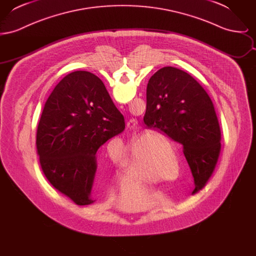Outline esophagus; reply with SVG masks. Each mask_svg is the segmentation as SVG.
I'll return each instance as SVG.
<instances>
[{
    "label": "esophagus",
    "instance_id": "esophagus-1",
    "mask_svg": "<svg viewBox=\"0 0 256 256\" xmlns=\"http://www.w3.org/2000/svg\"><path fill=\"white\" fill-rule=\"evenodd\" d=\"M134 126H135V122L134 121H130V122H128V128L130 130H134Z\"/></svg>",
    "mask_w": 256,
    "mask_h": 256
}]
</instances>
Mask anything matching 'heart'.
<instances>
[{
  "label": "heart",
  "mask_w": 256,
  "mask_h": 256,
  "mask_svg": "<svg viewBox=\"0 0 256 256\" xmlns=\"http://www.w3.org/2000/svg\"><path fill=\"white\" fill-rule=\"evenodd\" d=\"M144 150H141L140 148ZM124 148L119 154H110L112 162L118 166L124 162ZM178 156L170 150V143L158 134L145 135L132 141L130 160L128 164L130 172L140 182L150 180V170L156 180H166L164 174L170 176L174 167L169 163H178Z\"/></svg>",
  "instance_id": "heart-1"
}]
</instances>
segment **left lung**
<instances>
[{
  "mask_svg": "<svg viewBox=\"0 0 256 256\" xmlns=\"http://www.w3.org/2000/svg\"><path fill=\"white\" fill-rule=\"evenodd\" d=\"M144 122L183 146L195 189L202 190L211 176L220 150L219 122L211 98L189 74L163 67L146 86Z\"/></svg>",
  "mask_w": 256,
  "mask_h": 256,
  "instance_id": "1",
  "label": "left lung"
}]
</instances>
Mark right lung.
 I'll list each match as a JSON object with an SVG mask.
<instances>
[{
	"label": "right lung",
	"mask_w": 256,
	"mask_h": 256,
	"mask_svg": "<svg viewBox=\"0 0 256 256\" xmlns=\"http://www.w3.org/2000/svg\"><path fill=\"white\" fill-rule=\"evenodd\" d=\"M124 128V116L97 76L67 74L48 98L37 128V154L47 180L78 206L95 202L97 150Z\"/></svg>",
	"instance_id": "right-lung-1"
}]
</instances>
